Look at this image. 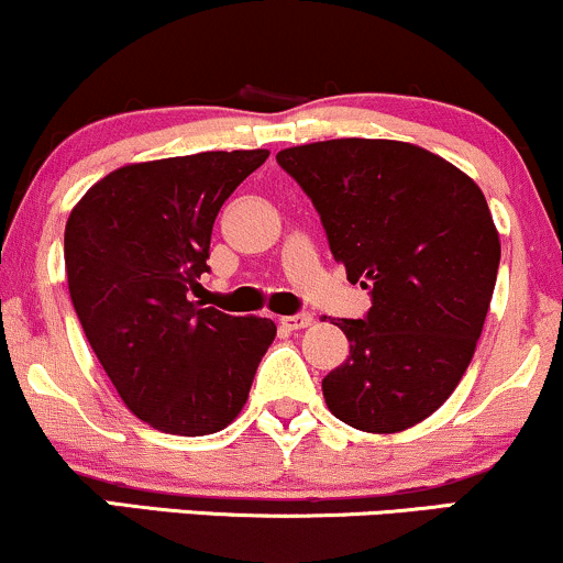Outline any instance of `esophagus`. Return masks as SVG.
Returning <instances> with one entry per match:
<instances>
[{"label": "esophagus", "mask_w": 563, "mask_h": 563, "mask_svg": "<svg viewBox=\"0 0 563 563\" xmlns=\"http://www.w3.org/2000/svg\"><path fill=\"white\" fill-rule=\"evenodd\" d=\"M313 316L311 313H295V316H282L279 324L287 327V330H306V327H311Z\"/></svg>", "instance_id": "obj_1"}]
</instances>
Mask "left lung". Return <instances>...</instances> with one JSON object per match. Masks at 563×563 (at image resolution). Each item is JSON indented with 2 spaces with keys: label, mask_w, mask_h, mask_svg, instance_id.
Here are the masks:
<instances>
[{
  "label": "left lung",
  "mask_w": 563,
  "mask_h": 563,
  "mask_svg": "<svg viewBox=\"0 0 563 563\" xmlns=\"http://www.w3.org/2000/svg\"><path fill=\"white\" fill-rule=\"evenodd\" d=\"M276 162L313 201L349 282L372 295L364 319H338L351 356L321 380L327 407L366 433L418 426L468 369L495 292L500 236L482 188L401 141H321Z\"/></svg>",
  "instance_id": "obj_1"
}]
</instances>
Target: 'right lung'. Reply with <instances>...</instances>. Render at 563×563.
Returning <instances> with one entry per match:
<instances>
[{"instance_id": "right-lung-1", "label": "right lung", "mask_w": 563, "mask_h": 563, "mask_svg": "<svg viewBox=\"0 0 563 563\" xmlns=\"http://www.w3.org/2000/svg\"><path fill=\"white\" fill-rule=\"evenodd\" d=\"M268 151L128 164L68 214L63 257L81 330L135 418L175 435L223 431L276 338L261 316L188 300L210 271L212 223Z\"/></svg>"}]
</instances>
